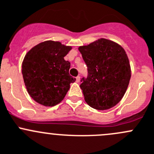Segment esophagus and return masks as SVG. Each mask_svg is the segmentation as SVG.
<instances>
[{"label":"esophagus","instance_id":"1","mask_svg":"<svg viewBox=\"0 0 154 154\" xmlns=\"http://www.w3.org/2000/svg\"><path fill=\"white\" fill-rule=\"evenodd\" d=\"M80 76H77V77H76V81H77V83H79V82H80Z\"/></svg>","mask_w":154,"mask_h":154}]
</instances>
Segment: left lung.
Segmentation results:
<instances>
[{
  "instance_id": "left-lung-1",
  "label": "left lung",
  "mask_w": 154,
  "mask_h": 154,
  "mask_svg": "<svg viewBox=\"0 0 154 154\" xmlns=\"http://www.w3.org/2000/svg\"><path fill=\"white\" fill-rule=\"evenodd\" d=\"M78 49L88 67V77L80 84L85 101L97 110L115 106L125 95L131 77L125 49L103 38Z\"/></svg>"
}]
</instances>
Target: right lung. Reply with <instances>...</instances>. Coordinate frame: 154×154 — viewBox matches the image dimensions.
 I'll return each instance as SVG.
<instances>
[{
    "label": "right lung",
    "instance_id": "obj_1",
    "mask_svg": "<svg viewBox=\"0 0 154 154\" xmlns=\"http://www.w3.org/2000/svg\"><path fill=\"white\" fill-rule=\"evenodd\" d=\"M71 46L45 41L31 48L22 63V75L31 97L45 106H54L64 99L76 79L69 74L71 63L66 57Z\"/></svg>",
    "mask_w": 154,
    "mask_h": 154
}]
</instances>
